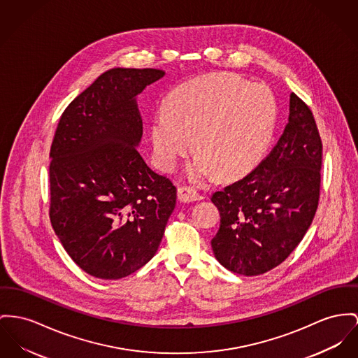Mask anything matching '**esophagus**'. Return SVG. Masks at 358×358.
<instances>
[{"instance_id":"34e87169","label":"esophagus","mask_w":358,"mask_h":358,"mask_svg":"<svg viewBox=\"0 0 358 358\" xmlns=\"http://www.w3.org/2000/svg\"><path fill=\"white\" fill-rule=\"evenodd\" d=\"M178 198L180 202H192L202 199V195L192 187L182 186L178 189Z\"/></svg>"}]
</instances>
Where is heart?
<instances>
[{"label": "heart", "instance_id": "1", "mask_svg": "<svg viewBox=\"0 0 358 358\" xmlns=\"http://www.w3.org/2000/svg\"><path fill=\"white\" fill-rule=\"evenodd\" d=\"M278 117L275 96L264 84L220 73L185 83L166 99L152 123V143L162 168L172 171L190 150L191 180L217 173L236 179L255 167L271 143Z\"/></svg>", "mask_w": 358, "mask_h": 358}]
</instances>
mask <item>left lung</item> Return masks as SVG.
I'll list each match as a JSON object with an SVG mask.
<instances>
[{"label": "left lung", "mask_w": 358, "mask_h": 358, "mask_svg": "<svg viewBox=\"0 0 358 358\" xmlns=\"http://www.w3.org/2000/svg\"><path fill=\"white\" fill-rule=\"evenodd\" d=\"M322 140L310 107L290 94L277 145L247 176L215 191L221 215L212 238L215 259L247 277L284 262L307 234L317 209Z\"/></svg>", "instance_id": "left-lung-1"}]
</instances>
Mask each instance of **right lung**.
<instances>
[{
    "instance_id": "add662e5",
    "label": "right lung",
    "mask_w": 358,
    "mask_h": 358,
    "mask_svg": "<svg viewBox=\"0 0 358 358\" xmlns=\"http://www.w3.org/2000/svg\"><path fill=\"white\" fill-rule=\"evenodd\" d=\"M166 73L114 68L64 111L50 149V220L74 263L120 280L156 254L176 187L143 162L137 96Z\"/></svg>"
}]
</instances>
